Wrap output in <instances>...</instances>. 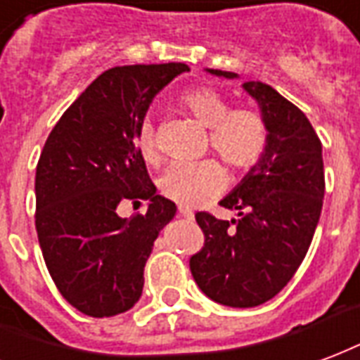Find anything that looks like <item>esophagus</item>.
Returning <instances> with one entry per match:
<instances>
[{
    "mask_svg": "<svg viewBox=\"0 0 360 360\" xmlns=\"http://www.w3.org/2000/svg\"><path fill=\"white\" fill-rule=\"evenodd\" d=\"M178 212H180V217H184V219H193V212L190 211V209H186V207H180L178 209Z\"/></svg>",
    "mask_w": 360,
    "mask_h": 360,
    "instance_id": "esophagus-1",
    "label": "esophagus"
}]
</instances>
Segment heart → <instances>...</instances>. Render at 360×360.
Here are the masks:
<instances>
[{
    "label": "heart",
    "instance_id": "heart-1",
    "mask_svg": "<svg viewBox=\"0 0 360 360\" xmlns=\"http://www.w3.org/2000/svg\"><path fill=\"white\" fill-rule=\"evenodd\" d=\"M180 105L199 124L209 128V146L236 172H248L269 151V124L261 112L248 107L230 109V101L211 86H195L180 96ZM136 148L148 165L161 161L157 128L149 119L136 130ZM226 184V170L217 159L174 162L162 174L161 191L184 207L203 205L217 198Z\"/></svg>",
    "mask_w": 360,
    "mask_h": 360
}]
</instances>
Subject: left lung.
Returning <instances> with one entry per match:
<instances>
[{
  "instance_id": "8db88e82",
  "label": "left lung",
  "mask_w": 360,
  "mask_h": 360,
  "mask_svg": "<svg viewBox=\"0 0 360 360\" xmlns=\"http://www.w3.org/2000/svg\"><path fill=\"white\" fill-rule=\"evenodd\" d=\"M209 72L236 78L228 70ZM243 88L261 105L269 151L220 201L238 219L195 212L205 243L190 259L199 290L228 307L263 305L284 290L309 251L324 199L322 143L305 112L269 84Z\"/></svg>"
}]
</instances>
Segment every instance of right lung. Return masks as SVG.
I'll use <instances>...</instances> for the list:
<instances>
[{
  "label": "right lung",
  "mask_w": 360,
  "mask_h": 360,
  "mask_svg": "<svg viewBox=\"0 0 360 360\" xmlns=\"http://www.w3.org/2000/svg\"><path fill=\"white\" fill-rule=\"evenodd\" d=\"M184 63L126 65L99 75L47 136L36 167V232L57 290L80 313L103 319L132 309L153 241L176 214L157 195L136 148L155 94ZM149 200L120 219L118 205Z\"/></svg>",
  "instance_id": "1"
}]
</instances>
